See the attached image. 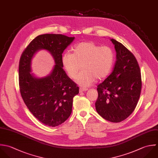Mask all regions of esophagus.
I'll list each match as a JSON object with an SVG mask.
<instances>
[{"mask_svg":"<svg viewBox=\"0 0 158 158\" xmlns=\"http://www.w3.org/2000/svg\"><path fill=\"white\" fill-rule=\"evenodd\" d=\"M87 90V89L85 88H80L79 89V92H85Z\"/></svg>","mask_w":158,"mask_h":158,"instance_id":"obj_1","label":"esophagus"}]
</instances>
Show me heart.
<instances>
[{"instance_id": "obj_1", "label": "heart", "mask_w": 158, "mask_h": 158, "mask_svg": "<svg viewBox=\"0 0 158 158\" xmlns=\"http://www.w3.org/2000/svg\"><path fill=\"white\" fill-rule=\"evenodd\" d=\"M73 51V53H64L61 61L71 78L76 77L82 66L83 70L76 79L79 85L89 87L96 78L103 79L111 73L114 56L109 47H100L92 42H83L74 45Z\"/></svg>"}]
</instances>
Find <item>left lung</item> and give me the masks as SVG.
Wrapping results in <instances>:
<instances>
[{"mask_svg": "<svg viewBox=\"0 0 158 158\" xmlns=\"http://www.w3.org/2000/svg\"><path fill=\"white\" fill-rule=\"evenodd\" d=\"M114 45L116 61L111 74L97 86V113L105 119L119 123L134 111L140 98L142 78L134 55L121 43L110 39Z\"/></svg>", "mask_w": 158, "mask_h": 158, "instance_id": "8db88e82", "label": "left lung"}]
</instances>
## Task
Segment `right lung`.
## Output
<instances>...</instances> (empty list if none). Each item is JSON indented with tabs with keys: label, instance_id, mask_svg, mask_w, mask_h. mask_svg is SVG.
<instances>
[{
	"label": "right lung",
	"instance_id": "1",
	"mask_svg": "<svg viewBox=\"0 0 158 158\" xmlns=\"http://www.w3.org/2000/svg\"><path fill=\"white\" fill-rule=\"evenodd\" d=\"M62 34H45L34 39L23 52L19 64V85L26 106L40 123L51 127L63 123L71 115L79 87L63 70L62 53L74 40ZM48 51L56 64L49 75L39 78L31 73V60L39 50Z\"/></svg>",
	"mask_w": 158,
	"mask_h": 158
}]
</instances>
